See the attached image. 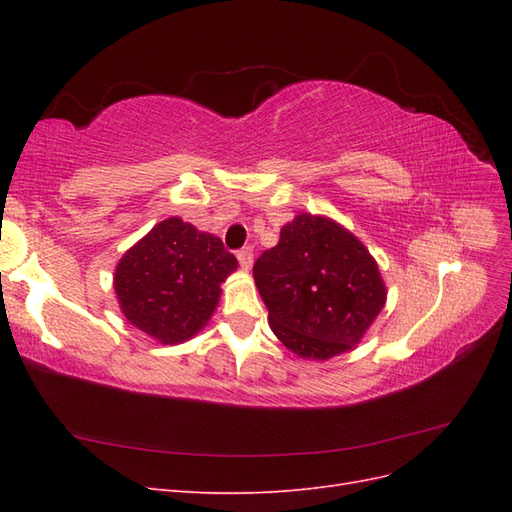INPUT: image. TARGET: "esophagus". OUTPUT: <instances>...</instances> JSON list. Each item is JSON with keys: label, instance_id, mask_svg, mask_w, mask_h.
Segmentation results:
<instances>
[{"label": "esophagus", "instance_id": "esophagus-1", "mask_svg": "<svg viewBox=\"0 0 512 512\" xmlns=\"http://www.w3.org/2000/svg\"><path fill=\"white\" fill-rule=\"evenodd\" d=\"M237 258H239V265L247 271L252 269V262H254V250L252 247H241V250L237 252Z\"/></svg>", "mask_w": 512, "mask_h": 512}]
</instances>
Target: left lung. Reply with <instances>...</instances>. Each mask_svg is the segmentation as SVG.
Listing matches in <instances>:
<instances>
[{
    "instance_id": "1",
    "label": "left lung",
    "mask_w": 512,
    "mask_h": 512,
    "mask_svg": "<svg viewBox=\"0 0 512 512\" xmlns=\"http://www.w3.org/2000/svg\"><path fill=\"white\" fill-rule=\"evenodd\" d=\"M273 333L303 359L350 350L376 320L386 290L376 260L339 224L301 213L254 262Z\"/></svg>"
}]
</instances>
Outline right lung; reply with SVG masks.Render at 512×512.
I'll return each mask as SVG.
<instances>
[{"label": "right lung", "mask_w": 512, "mask_h": 512, "mask_svg": "<svg viewBox=\"0 0 512 512\" xmlns=\"http://www.w3.org/2000/svg\"><path fill=\"white\" fill-rule=\"evenodd\" d=\"M237 269L222 239L168 218L123 254L115 271L121 309L162 344L190 339L213 314L220 284Z\"/></svg>", "instance_id": "add662e5"}]
</instances>
